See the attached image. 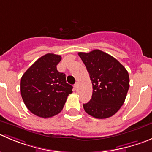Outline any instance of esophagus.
<instances>
[{
	"label": "esophagus",
	"mask_w": 152,
	"mask_h": 152,
	"mask_svg": "<svg viewBox=\"0 0 152 152\" xmlns=\"http://www.w3.org/2000/svg\"><path fill=\"white\" fill-rule=\"evenodd\" d=\"M78 87H79V83H78V82H76V83H75V85H74V88H75V89H77L78 88Z\"/></svg>",
	"instance_id": "1"
}]
</instances>
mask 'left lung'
Returning a JSON list of instances; mask_svg holds the SVG:
<instances>
[{"label":"left lung","instance_id":"obj_1","mask_svg":"<svg viewBox=\"0 0 152 152\" xmlns=\"http://www.w3.org/2000/svg\"><path fill=\"white\" fill-rule=\"evenodd\" d=\"M86 66L93 87L90 101L83 104L85 111L96 118H107L124 104L130 87L127 69L115 58L95 49L79 52Z\"/></svg>","mask_w":152,"mask_h":152}]
</instances>
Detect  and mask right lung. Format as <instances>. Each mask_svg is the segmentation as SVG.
Masks as SVG:
<instances>
[{
  "mask_svg": "<svg viewBox=\"0 0 152 152\" xmlns=\"http://www.w3.org/2000/svg\"><path fill=\"white\" fill-rule=\"evenodd\" d=\"M61 55L48 53L31 65L21 79V94L27 108L39 117L51 118L64 106L73 86L57 70Z\"/></svg>",
  "mask_w": 152,
  "mask_h": 152,
  "instance_id": "right-lung-1",
  "label": "right lung"
}]
</instances>
